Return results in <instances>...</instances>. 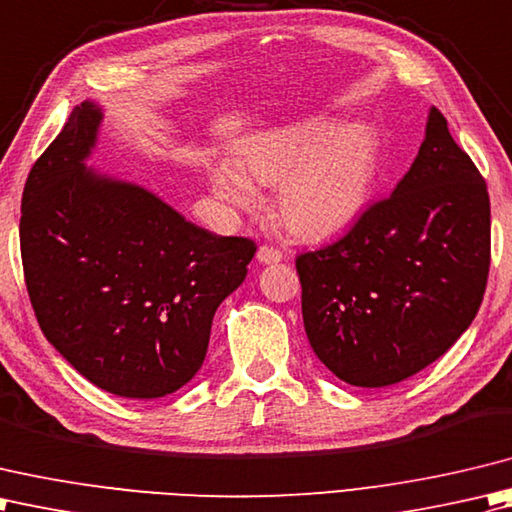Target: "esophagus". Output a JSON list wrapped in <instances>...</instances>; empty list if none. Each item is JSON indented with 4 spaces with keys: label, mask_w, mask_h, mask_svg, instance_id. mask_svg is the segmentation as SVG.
<instances>
[{
    "label": "esophagus",
    "mask_w": 512,
    "mask_h": 512,
    "mask_svg": "<svg viewBox=\"0 0 512 512\" xmlns=\"http://www.w3.org/2000/svg\"><path fill=\"white\" fill-rule=\"evenodd\" d=\"M256 258H258V263H263V265H276L283 260V252H278V249L269 247V245H263V247H258Z\"/></svg>",
    "instance_id": "obj_1"
}]
</instances>
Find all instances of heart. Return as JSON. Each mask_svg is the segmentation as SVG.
<instances>
[{
    "mask_svg": "<svg viewBox=\"0 0 512 512\" xmlns=\"http://www.w3.org/2000/svg\"><path fill=\"white\" fill-rule=\"evenodd\" d=\"M378 172L380 139L369 123L311 117L256 134L241 148V168L218 161L210 181L225 203L243 210L258 203L252 181L278 185L280 221L300 238L325 241L367 210Z\"/></svg>",
    "mask_w": 512,
    "mask_h": 512,
    "instance_id": "obj_1",
    "label": "heart"
}]
</instances>
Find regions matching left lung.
<instances>
[{
  "label": "left lung",
  "mask_w": 512,
  "mask_h": 512,
  "mask_svg": "<svg viewBox=\"0 0 512 512\" xmlns=\"http://www.w3.org/2000/svg\"><path fill=\"white\" fill-rule=\"evenodd\" d=\"M488 265L486 183L431 108L391 196L336 243L296 258L311 349L353 387L411 378L471 327Z\"/></svg>",
  "instance_id": "left-lung-1"
}]
</instances>
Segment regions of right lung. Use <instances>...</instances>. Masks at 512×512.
Returning a JSON list of instances; mask_svg holds the SVG:
<instances>
[{
    "label": "right lung",
    "instance_id": "right-lung-1",
    "mask_svg": "<svg viewBox=\"0 0 512 512\" xmlns=\"http://www.w3.org/2000/svg\"><path fill=\"white\" fill-rule=\"evenodd\" d=\"M101 123L99 103L83 101L28 174V296L48 342L83 378L121 398H163L201 369L216 309L243 285L256 245L90 168Z\"/></svg>",
    "mask_w": 512,
    "mask_h": 512
}]
</instances>
